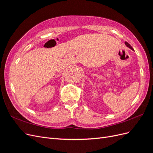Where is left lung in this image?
I'll list each match as a JSON object with an SVG mask.
<instances>
[{
    "instance_id": "obj_1",
    "label": "left lung",
    "mask_w": 153,
    "mask_h": 153,
    "mask_svg": "<svg viewBox=\"0 0 153 153\" xmlns=\"http://www.w3.org/2000/svg\"><path fill=\"white\" fill-rule=\"evenodd\" d=\"M125 45H126L127 46V47H129V48H131V49L132 50H133V51H134L133 48L131 47V46L130 45H129V43H128V42H125Z\"/></svg>"
}]
</instances>
